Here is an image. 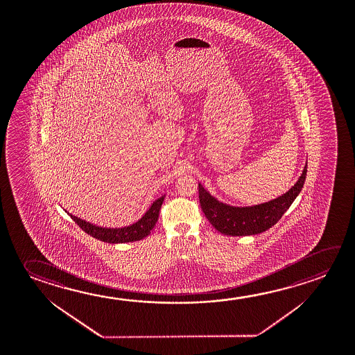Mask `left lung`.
I'll use <instances>...</instances> for the list:
<instances>
[{
    "label": "left lung",
    "instance_id": "8db88e82",
    "mask_svg": "<svg viewBox=\"0 0 355 355\" xmlns=\"http://www.w3.org/2000/svg\"><path fill=\"white\" fill-rule=\"evenodd\" d=\"M307 175V164L296 184L284 196L268 203L254 207L236 208L218 202L199 183V203L210 224L221 234L230 236H245L263 233L273 227L290 208L291 204L302 191Z\"/></svg>",
    "mask_w": 355,
    "mask_h": 355
}]
</instances>
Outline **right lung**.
Returning <instances> with one entry per match:
<instances>
[{"label": "right lung", "mask_w": 355, "mask_h": 355, "mask_svg": "<svg viewBox=\"0 0 355 355\" xmlns=\"http://www.w3.org/2000/svg\"><path fill=\"white\" fill-rule=\"evenodd\" d=\"M164 196L158 198L151 205V208L146 211V214L141 218L140 220L135 223L130 227H120V229H106V227H96L87 221L83 220L76 218L74 215L69 214L70 218L76 221V225L82 227L83 232L92 235L93 238L110 243V244H117V243H130V241H137L141 239L146 238L148 234L151 233L152 229L156 225L158 220V214L159 209L162 207Z\"/></svg>", "instance_id": "add662e5"}]
</instances>
